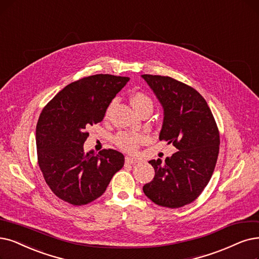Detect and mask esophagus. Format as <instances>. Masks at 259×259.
I'll return each mask as SVG.
<instances>
[{
  "label": "esophagus",
  "mask_w": 259,
  "mask_h": 259,
  "mask_svg": "<svg viewBox=\"0 0 259 259\" xmlns=\"http://www.w3.org/2000/svg\"><path fill=\"white\" fill-rule=\"evenodd\" d=\"M125 162L126 163H128V164H134V163H137V162H139V160L138 159H136V158H132V157H125Z\"/></svg>",
  "instance_id": "34e87169"
}]
</instances>
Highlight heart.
<instances>
[{
  "instance_id": "obj_1",
  "label": "heart",
  "mask_w": 259,
  "mask_h": 259,
  "mask_svg": "<svg viewBox=\"0 0 259 259\" xmlns=\"http://www.w3.org/2000/svg\"><path fill=\"white\" fill-rule=\"evenodd\" d=\"M131 103L133 107L139 113L140 111L151 108L153 109L152 100L143 92H135L131 96ZM144 136L138 133H130V132H120L113 138V141L117 146L126 152L136 151L139 144L143 142Z\"/></svg>"
}]
</instances>
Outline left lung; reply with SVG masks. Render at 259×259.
I'll use <instances>...</instances> for the list:
<instances>
[{"mask_svg":"<svg viewBox=\"0 0 259 259\" xmlns=\"http://www.w3.org/2000/svg\"><path fill=\"white\" fill-rule=\"evenodd\" d=\"M141 77L163 109L159 140L178 149L164 161H149L155 177L143 186V192L155 204L179 208L193 202L207 186L218 159L219 131L207 103L195 89L169 76Z\"/></svg>","mask_w":259,"mask_h":259,"instance_id":"left-lung-1","label":"left lung"}]
</instances>
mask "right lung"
<instances>
[{"label": "right lung", "mask_w": 259, "mask_h": 259, "mask_svg": "<svg viewBox=\"0 0 259 259\" xmlns=\"http://www.w3.org/2000/svg\"><path fill=\"white\" fill-rule=\"evenodd\" d=\"M130 77L96 74L71 82L41 111L36 127L38 163L56 196L85 205L105 192L124 164L116 150L84 152L87 128L101 122Z\"/></svg>", "instance_id": "right-lung-1"}]
</instances>
